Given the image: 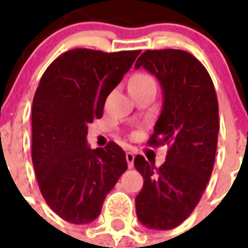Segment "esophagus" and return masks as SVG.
Segmentation results:
<instances>
[{"instance_id":"34e87169","label":"esophagus","mask_w":248,"mask_h":248,"mask_svg":"<svg viewBox=\"0 0 248 248\" xmlns=\"http://www.w3.org/2000/svg\"><path fill=\"white\" fill-rule=\"evenodd\" d=\"M134 159H135V155H134V153H131V152H127V153H126V161H127L128 169H132V167H134Z\"/></svg>"}]
</instances>
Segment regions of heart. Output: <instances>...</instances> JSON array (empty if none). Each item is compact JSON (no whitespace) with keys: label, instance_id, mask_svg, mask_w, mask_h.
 <instances>
[{"label":"heart","instance_id":"obj_1","mask_svg":"<svg viewBox=\"0 0 248 248\" xmlns=\"http://www.w3.org/2000/svg\"><path fill=\"white\" fill-rule=\"evenodd\" d=\"M144 87V86H155V81L153 77L149 75H144V73H139L135 75L130 81V87Z\"/></svg>","mask_w":248,"mask_h":248}]
</instances>
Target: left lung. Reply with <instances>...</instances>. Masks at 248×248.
Segmentation results:
<instances>
[{"label":"left lung","instance_id":"left-lung-1","mask_svg":"<svg viewBox=\"0 0 248 248\" xmlns=\"http://www.w3.org/2000/svg\"><path fill=\"white\" fill-rule=\"evenodd\" d=\"M155 76L162 89V112L149 145H169L166 161L136 155L134 165L144 185L136 196V215L144 227L169 231L193 212L211 177L215 162L219 107L212 79L201 62L183 50H147L136 60Z\"/></svg>","mask_w":248,"mask_h":248}]
</instances>
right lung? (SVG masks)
<instances>
[{"label": "right lung", "mask_w": 248, "mask_h": 248, "mask_svg": "<svg viewBox=\"0 0 248 248\" xmlns=\"http://www.w3.org/2000/svg\"><path fill=\"white\" fill-rule=\"evenodd\" d=\"M140 51L73 48L56 58L37 87L32 107V162L46 203L68 223L100 215L105 197L127 170L114 141L87 145V126L103 116L107 97Z\"/></svg>", "instance_id": "right-lung-1"}]
</instances>
